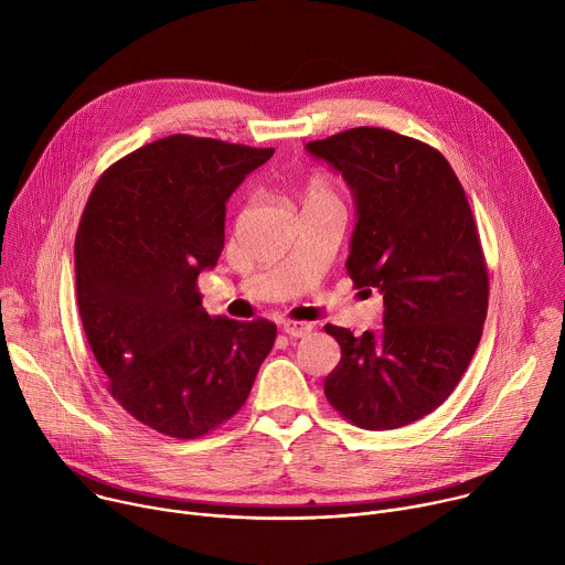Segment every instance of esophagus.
<instances>
[{
  "label": "esophagus",
  "mask_w": 565,
  "mask_h": 565,
  "mask_svg": "<svg viewBox=\"0 0 565 565\" xmlns=\"http://www.w3.org/2000/svg\"><path fill=\"white\" fill-rule=\"evenodd\" d=\"M281 331L286 333V335H290V338H303V335H308L310 331H312V327L308 324V321H284L281 324Z\"/></svg>",
  "instance_id": "1"
}]
</instances>
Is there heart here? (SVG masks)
Listing matches in <instances>:
<instances>
[{"mask_svg": "<svg viewBox=\"0 0 565 565\" xmlns=\"http://www.w3.org/2000/svg\"><path fill=\"white\" fill-rule=\"evenodd\" d=\"M308 203H338V196L329 181L312 179L303 190V205Z\"/></svg>", "mask_w": 565, "mask_h": 565, "instance_id": "1", "label": "heart"}]
</instances>
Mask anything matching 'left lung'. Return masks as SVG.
I'll return each instance as SVG.
<instances>
[{"label":"left lung","mask_w":565,"mask_h":565,"mask_svg":"<svg viewBox=\"0 0 565 565\" xmlns=\"http://www.w3.org/2000/svg\"><path fill=\"white\" fill-rule=\"evenodd\" d=\"M306 151L347 181L358 218L347 270L355 288L384 299L375 333L324 327L342 349L324 393L362 429L412 425L456 388L488 315V268L465 190L438 149L380 127Z\"/></svg>","instance_id":"1"}]
</instances>
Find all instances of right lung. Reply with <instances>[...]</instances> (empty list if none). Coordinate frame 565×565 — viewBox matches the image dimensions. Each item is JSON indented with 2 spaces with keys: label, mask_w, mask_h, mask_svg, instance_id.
<instances>
[{
  "label": "right lung",
  "mask_w": 565,
  "mask_h": 565,
  "mask_svg": "<svg viewBox=\"0 0 565 565\" xmlns=\"http://www.w3.org/2000/svg\"><path fill=\"white\" fill-rule=\"evenodd\" d=\"M275 149L168 136L94 188L75 236L77 306L109 393L142 425L199 438L241 407L273 321L210 317L196 279L225 241V203Z\"/></svg>",
  "instance_id": "obj_1"
}]
</instances>
